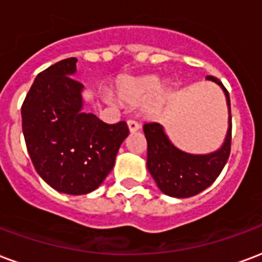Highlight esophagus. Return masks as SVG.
Returning a JSON list of instances; mask_svg holds the SVG:
<instances>
[{"label": "esophagus", "instance_id": "obj_1", "mask_svg": "<svg viewBox=\"0 0 262 262\" xmlns=\"http://www.w3.org/2000/svg\"><path fill=\"white\" fill-rule=\"evenodd\" d=\"M127 126H129V130L130 132H136L140 129V123L137 121H135V119H129V121H127Z\"/></svg>", "mask_w": 262, "mask_h": 262}]
</instances>
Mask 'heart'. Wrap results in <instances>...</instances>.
Instances as JSON below:
<instances>
[{"label": "heart", "instance_id": "obj_1", "mask_svg": "<svg viewBox=\"0 0 262 262\" xmlns=\"http://www.w3.org/2000/svg\"><path fill=\"white\" fill-rule=\"evenodd\" d=\"M157 87H158V79L154 76L121 77L116 80L114 86V97L116 98V101L125 105H137L154 92L150 104L147 106V112L156 114L165 98V90Z\"/></svg>", "mask_w": 262, "mask_h": 262}]
</instances>
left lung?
Instances as JSON below:
<instances>
[{
	"mask_svg": "<svg viewBox=\"0 0 262 262\" xmlns=\"http://www.w3.org/2000/svg\"><path fill=\"white\" fill-rule=\"evenodd\" d=\"M224 89L229 106V129L224 146L208 156H193L178 150L160 123H144L147 140V168L160 190L170 197L187 199L205 190L215 182L228 162L232 146V114L229 93L220 79L207 76Z\"/></svg>",
	"mask_w": 262,
	"mask_h": 262,
	"instance_id": "left-lung-1",
	"label": "left lung"
}]
</instances>
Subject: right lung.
Returning a JSON list of instances; mask_svg holds the SVG:
<instances>
[{
    "label": "right lung",
    "instance_id": "obj_1",
    "mask_svg": "<svg viewBox=\"0 0 262 262\" xmlns=\"http://www.w3.org/2000/svg\"><path fill=\"white\" fill-rule=\"evenodd\" d=\"M76 58L40 72L22 104V129L37 173L55 190L87 194L115 165L129 135L126 122L105 123L82 111L83 84L72 75Z\"/></svg>",
    "mask_w": 262,
    "mask_h": 262
}]
</instances>
